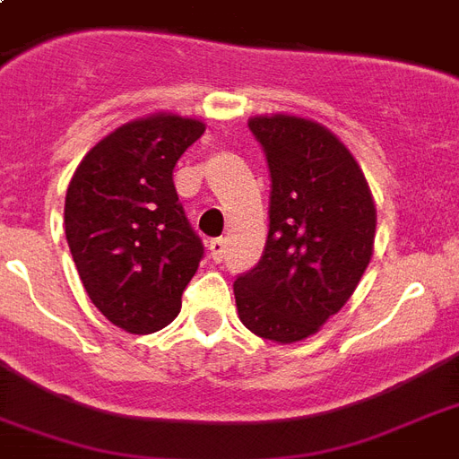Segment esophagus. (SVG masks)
Returning <instances> with one entry per match:
<instances>
[{
    "instance_id": "obj_1",
    "label": "esophagus",
    "mask_w": 459,
    "mask_h": 459,
    "mask_svg": "<svg viewBox=\"0 0 459 459\" xmlns=\"http://www.w3.org/2000/svg\"><path fill=\"white\" fill-rule=\"evenodd\" d=\"M209 257L214 259L216 264H221L223 257H226V240L223 238H214V240H209Z\"/></svg>"
}]
</instances>
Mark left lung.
Returning <instances> with one entry per match:
<instances>
[{
	"label": "left lung",
	"instance_id": "8db88e82",
	"mask_svg": "<svg viewBox=\"0 0 459 459\" xmlns=\"http://www.w3.org/2000/svg\"><path fill=\"white\" fill-rule=\"evenodd\" d=\"M272 171L269 238L233 283L252 333L290 345L314 335L352 298L374 255L377 204L350 150L312 118L252 117Z\"/></svg>",
	"mask_w": 459,
	"mask_h": 459
}]
</instances>
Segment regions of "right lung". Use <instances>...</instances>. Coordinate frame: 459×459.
I'll return each mask as SVG.
<instances>
[{"instance_id": "1", "label": "right lung", "mask_w": 459, "mask_h": 459, "mask_svg": "<svg viewBox=\"0 0 459 459\" xmlns=\"http://www.w3.org/2000/svg\"><path fill=\"white\" fill-rule=\"evenodd\" d=\"M204 121L157 111L118 126L68 183L64 229L92 305L128 333H154L180 312L202 259L173 169Z\"/></svg>"}]
</instances>
